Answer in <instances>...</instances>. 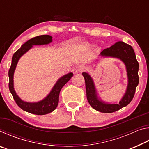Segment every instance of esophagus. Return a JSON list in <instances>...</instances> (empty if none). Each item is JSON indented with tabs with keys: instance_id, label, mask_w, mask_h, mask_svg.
Segmentation results:
<instances>
[{
	"instance_id": "1",
	"label": "esophagus",
	"mask_w": 149,
	"mask_h": 149,
	"mask_svg": "<svg viewBox=\"0 0 149 149\" xmlns=\"http://www.w3.org/2000/svg\"><path fill=\"white\" fill-rule=\"evenodd\" d=\"M85 66H84V65H79V66L77 67V70L76 71L77 72H79V73H81V72H84V71H85Z\"/></svg>"
}]
</instances>
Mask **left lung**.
<instances>
[{
	"instance_id": "8db88e82",
	"label": "left lung",
	"mask_w": 149,
	"mask_h": 149,
	"mask_svg": "<svg viewBox=\"0 0 149 149\" xmlns=\"http://www.w3.org/2000/svg\"><path fill=\"white\" fill-rule=\"evenodd\" d=\"M102 56L118 58L124 63L127 72L128 85L125 94L119 104H107L99 100L96 93L94 83L87 73H83L85 78L87 99L89 104L95 110L103 113H112L126 107L134 97L136 87L139 84V63L136 59L134 50L131 45L123 41H118L102 50L100 54Z\"/></svg>"
}]
</instances>
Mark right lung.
Instances as JSON below:
<instances>
[{"mask_svg":"<svg viewBox=\"0 0 149 149\" xmlns=\"http://www.w3.org/2000/svg\"><path fill=\"white\" fill-rule=\"evenodd\" d=\"M52 37L48 35H42L39 36L35 37L33 38L29 39V41L22 45L21 48L17 50L14 54L12 59V64L8 71L9 76V89L12 95L15 102L18 107L24 111L31 114L36 115H45L50 113L54 111L57 107L59 101V94L60 90L64 87V85L71 79L73 76L72 73H69L66 75L60 78L58 81L55 84L54 87L49 95L41 101L38 102H26L19 99V97L16 95L14 89V72L16 69L17 63L18 62L19 58L24 53L29 50L32 47L33 45H41L49 44L52 42Z\"/></svg>","mask_w":149,"mask_h":149,"instance_id":"1","label":"right lung"}]
</instances>
